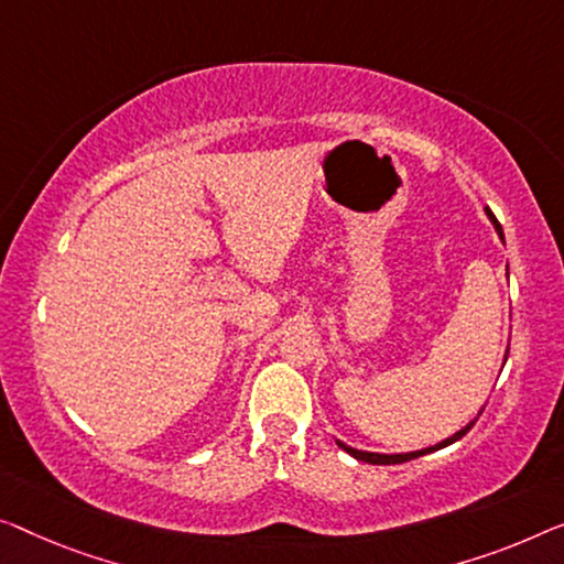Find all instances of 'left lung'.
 <instances>
[{"instance_id": "obj_1", "label": "left lung", "mask_w": 564, "mask_h": 564, "mask_svg": "<svg viewBox=\"0 0 564 564\" xmlns=\"http://www.w3.org/2000/svg\"><path fill=\"white\" fill-rule=\"evenodd\" d=\"M486 215H489V220L494 223V228H497V232H499V238L503 240V230H501V225H499V220L497 217H494V213L491 209H486ZM503 362H507V359H503ZM484 413V408L478 410V415ZM478 415L470 420V423L466 425V427H460L458 433H453L451 438H445V441H441V443H435V445H431V448H423V451H410V453H369V451H357V448H351V445H347V443H341V441H336V445H339L341 451H347L349 456H355L357 460H365V464H372V466H390V464H405V460H413V458H420V456H425V453H433V451H441V448H445V445H451V443H456V441H460L464 438V435L470 431V427H474V423L478 420Z\"/></svg>"}]
</instances>
